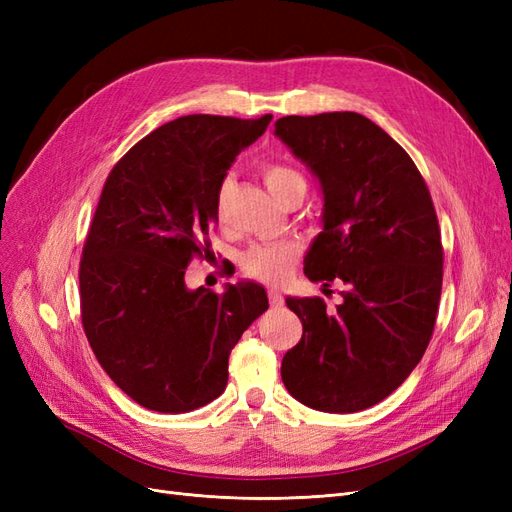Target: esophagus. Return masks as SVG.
Masks as SVG:
<instances>
[{
  "label": "esophagus",
  "mask_w": 512,
  "mask_h": 512,
  "mask_svg": "<svg viewBox=\"0 0 512 512\" xmlns=\"http://www.w3.org/2000/svg\"><path fill=\"white\" fill-rule=\"evenodd\" d=\"M269 301H271V305H273V307H282V305H284L282 292H280V290H275V288H269Z\"/></svg>",
  "instance_id": "esophagus-1"
}]
</instances>
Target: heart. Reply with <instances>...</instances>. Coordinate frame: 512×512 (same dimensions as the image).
I'll list each match as a JSON object with an SVG mask.
<instances>
[{
	"label": "heart",
	"instance_id": "heart-1",
	"mask_svg": "<svg viewBox=\"0 0 512 512\" xmlns=\"http://www.w3.org/2000/svg\"><path fill=\"white\" fill-rule=\"evenodd\" d=\"M262 179H265L267 190L273 194L275 200H282L286 194L294 190H305L307 183L305 177L290 166L284 164H267L262 168ZM232 188L230 181H224L220 188V200L218 209L222 215L226 196ZM297 245L292 243H260L250 247L243 256V267L256 280L262 282H282L284 277L290 273L294 260H297Z\"/></svg>",
	"mask_w": 512,
	"mask_h": 512
}]
</instances>
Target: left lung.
Listing matches in <instances>:
<instances>
[{"mask_svg": "<svg viewBox=\"0 0 512 512\" xmlns=\"http://www.w3.org/2000/svg\"><path fill=\"white\" fill-rule=\"evenodd\" d=\"M275 136L324 200L303 271L346 284L333 314L318 297H286L303 335L284 354L282 380L303 406L359 412L389 397L427 350L442 292L436 209L408 153L359 113L282 117Z\"/></svg>", "mask_w": 512, "mask_h": 512, "instance_id": "1", "label": "left lung"}]
</instances>
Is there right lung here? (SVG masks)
<instances>
[{
    "label": "right lung",
    "instance_id": "add662e5",
    "mask_svg": "<svg viewBox=\"0 0 512 512\" xmlns=\"http://www.w3.org/2000/svg\"><path fill=\"white\" fill-rule=\"evenodd\" d=\"M271 119L168 121L104 183L79 271L83 329L108 378L147 410L183 414L218 399L230 350L269 307L256 282L190 290L185 267L218 222L228 168Z\"/></svg>",
    "mask_w": 512,
    "mask_h": 512
}]
</instances>
